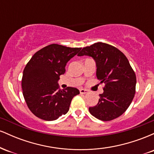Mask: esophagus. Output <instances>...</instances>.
<instances>
[{
	"label": "esophagus",
	"mask_w": 154,
	"mask_h": 154,
	"mask_svg": "<svg viewBox=\"0 0 154 154\" xmlns=\"http://www.w3.org/2000/svg\"><path fill=\"white\" fill-rule=\"evenodd\" d=\"M79 93H81V94H85V93H88V91L86 89H83V88H81V89H79Z\"/></svg>",
	"instance_id": "obj_1"
}]
</instances>
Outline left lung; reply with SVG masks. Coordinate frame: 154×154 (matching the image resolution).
<instances>
[{
	"label": "left lung",
	"instance_id": "obj_1",
	"mask_svg": "<svg viewBox=\"0 0 154 154\" xmlns=\"http://www.w3.org/2000/svg\"><path fill=\"white\" fill-rule=\"evenodd\" d=\"M77 56L93 58L97 78L105 83L98 103L89 108L90 113L102 121L119 117L130 106L135 93L136 76L128 59L119 49L100 42L83 48Z\"/></svg>",
	"mask_w": 154,
	"mask_h": 154
}]
</instances>
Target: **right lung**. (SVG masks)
<instances>
[{"label": "right lung", "mask_w": 154, "mask_h": 154, "mask_svg": "<svg viewBox=\"0 0 154 154\" xmlns=\"http://www.w3.org/2000/svg\"><path fill=\"white\" fill-rule=\"evenodd\" d=\"M81 50L51 44L33 55L26 65L22 79L23 95L33 114L45 121H54L66 114L78 89L59 88L60 75L66 63Z\"/></svg>", "instance_id": "right-lung-1"}]
</instances>
